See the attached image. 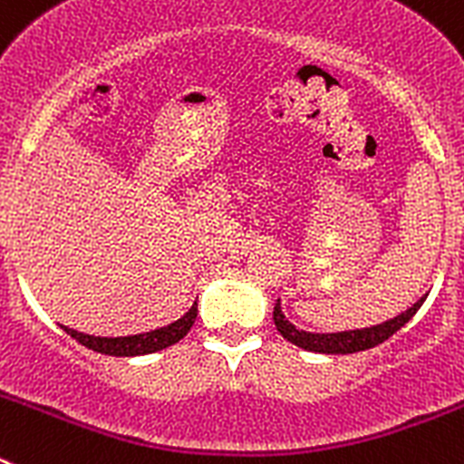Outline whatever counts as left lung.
I'll return each instance as SVG.
<instances>
[{"label":"left lung","instance_id":"left-lung-1","mask_svg":"<svg viewBox=\"0 0 464 464\" xmlns=\"http://www.w3.org/2000/svg\"><path fill=\"white\" fill-rule=\"evenodd\" d=\"M425 302L418 299L411 309H407L404 314L395 315L392 321H385L381 325L374 327H362V330H351V332H337V334H315V332H304L297 330L293 323L285 318V314L281 311V299L274 306V325L281 332L283 339H288L295 346L304 348V351H314V353H327V355H346V353H358V351H367V348H374L379 343H383L385 339L392 337L400 327L407 325L413 318L420 304Z\"/></svg>","mask_w":464,"mask_h":464}]
</instances>
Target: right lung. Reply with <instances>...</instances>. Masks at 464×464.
<instances>
[{"label": "right lung", "mask_w": 464, "mask_h": 464, "mask_svg": "<svg viewBox=\"0 0 464 464\" xmlns=\"http://www.w3.org/2000/svg\"><path fill=\"white\" fill-rule=\"evenodd\" d=\"M197 318V302L190 306L186 315H181L179 321H174L171 325L160 327V330L143 332V334H132V337H94V334H83L79 330H72V327H64L67 334H72L79 343H83L85 348H92L97 353L104 355H118V358H132V355H146L155 353V351H162V348L171 346V343L181 342L190 332L192 323Z\"/></svg>", "instance_id": "right-lung-1"}]
</instances>
